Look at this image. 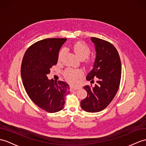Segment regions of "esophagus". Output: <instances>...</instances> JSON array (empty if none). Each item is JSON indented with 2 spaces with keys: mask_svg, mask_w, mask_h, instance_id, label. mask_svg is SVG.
Masks as SVG:
<instances>
[{
  "mask_svg": "<svg viewBox=\"0 0 146 146\" xmlns=\"http://www.w3.org/2000/svg\"><path fill=\"white\" fill-rule=\"evenodd\" d=\"M81 88L79 86H72L70 88V90L73 91H74V90H80Z\"/></svg>",
  "mask_w": 146,
  "mask_h": 146,
  "instance_id": "1",
  "label": "esophagus"
}]
</instances>
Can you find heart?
Here are the masks:
<instances>
[{"instance_id":"b5f03b06","label":"heart","mask_w":146,"mask_h":146,"mask_svg":"<svg viewBox=\"0 0 146 146\" xmlns=\"http://www.w3.org/2000/svg\"><path fill=\"white\" fill-rule=\"evenodd\" d=\"M73 50L80 59L84 60L86 63L90 62L89 59H88L87 57L90 55L91 50L90 47L85 43L82 42H78L75 43L73 46ZM64 53H65L64 49H62L60 51L58 58V61H60L62 59ZM81 74H82V72L80 70L71 68H67L64 72V75H65L67 80L72 83H76L78 79L81 76Z\"/></svg>"}]
</instances>
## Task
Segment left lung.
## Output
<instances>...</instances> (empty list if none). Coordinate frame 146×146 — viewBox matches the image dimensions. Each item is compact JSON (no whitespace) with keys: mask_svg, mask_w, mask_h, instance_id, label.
Wrapping results in <instances>:
<instances>
[{"mask_svg":"<svg viewBox=\"0 0 146 146\" xmlns=\"http://www.w3.org/2000/svg\"><path fill=\"white\" fill-rule=\"evenodd\" d=\"M95 46L96 59L86 80L94 86L86 85L84 89L87 96L81 101L82 109L89 113H97L105 109L113 100L119 89L121 77V63L116 48L109 42L91 37Z\"/></svg>","mask_w":146,"mask_h":146,"instance_id":"1","label":"left lung"}]
</instances>
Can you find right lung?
<instances>
[{
	"mask_svg": "<svg viewBox=\"0 0 146 146\" xmlns=\"http://www.w3.org/2000/svg\"><path fill=\"white\" fill-rule=\"evenodd\" d=\"M66 38H46L27 50L21 65V76L26 92L40 108L48 113L63 110L68 84L48 80L47 74L58 62V52Z\"/></svg>",
	"mask_w": 146,
	"mask_h": 146,
	"instance_id": "1",
	"label": "right lung"
}]
</instances>
